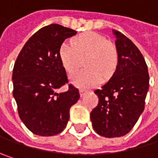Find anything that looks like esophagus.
<instances>
[{
  "label": "esophagus",
  "instance_id": "1",
  "mask_svg": "<svg viewBox=\"0 0 158 158\" xmlns=\"http://www.w3.org/2000/svg\"><path fill=\"white\" fill-rule=\"evenodd\" d=\"M87 92V90L85 89H79V94H80V97H83L85 95V93Z\"/></svg>",
  "mask_w": 158,
  "mask_h": 158
}]
</instances>
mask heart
Listing matches in <instances>:
<instances>
[{
    "label": "heart",
    "mask_w": 158,
    "mask_h": 158,
    "mask_svg": "<svg viewBox=\"0 0 158 158\" xmlns=\"http://www.w3.org/2000/svg\"><path fill=\"white\" fill-rule=\"evenodd\" d=\"M59 56L69 74L79 70L82 60L86 58L87 69L70 78L72 84L79 88H89L102 82L103 77L110 78L118 64V51L113 44L96 33L80 35L72 41L65 42L59 48Z\"/></svg>",
    "instance_id": "heart-1"
}]
</instances>
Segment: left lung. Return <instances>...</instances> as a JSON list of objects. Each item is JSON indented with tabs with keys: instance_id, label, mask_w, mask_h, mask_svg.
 <instances>
[{
	"instance_id": "left-lung-1",
	"label": "left lung",
	"mask_w": 158,
	"mask_h": 158,
	"mask_svg": "<svg viewBox=\"0 0 158 158\" xmlns=\"http://www.w3.org/2000/svg\"><path fill=\"white\" fill-rule=\"evenodd\" d=\"M118 64L110 80L94 91L99 103L90 112L95 132L104 137L128 134L144 109L149 89L145 60L136 46L122 33L112 30Z\"/></svg>"
}]
</instances>
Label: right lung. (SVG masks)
Returning a JSON list of instances; mask_svg holds the SVG:
<instances>
[{
	"label": "right lung",
	"mask_w": 158,
	"mask_h": 158,
	"mask_svg": "<svg viewBox=\"0 0 158 158\" xmlns=\"http://www.w3.org/2000/svg\"><path fill=\"white\" fill-rule=\"evenodd\" d=\"M77 34L52 23L38 30L25 43L17 56L13 84L20 119L35 135L52 136L61 133L69 119V109L79 99V89H56L69 82L59 56L63 42Z\"/></svg>",
	"instance_id": "1"
}]
</instances>
